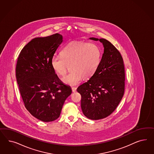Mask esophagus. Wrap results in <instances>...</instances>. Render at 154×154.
Masks as SVG:
<instances>
[{"instance_id": "1", "label": "esophagus", "mask_w": 154, "mask_h": 154, "mask_svg": "<svg viewBox=\"0 0 154 154\" xmlns=\"http://www.w3.org/2000/svg\"><path fill=\"white\" fill-rule=\"evenodd\" d=\"M72 91H73V92H75V91H76V90H77V88H75V87H73V88H72Z\"/></svg>"}]
</instances>
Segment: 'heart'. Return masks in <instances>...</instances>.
Returning a JSON list of instances; mask_svg holds the SVG:
<instances>
[{
	"label": "heart",
	"mask_w": 154,
	"mask_h": 154,
	"mask_svg": "<svg viewBox=\"0 0 154 154\" xmlns=\"http://www.w3.org/2000/svg\"><path fill=\"white\" fill-rule=\"evenodd\" d=\"M61 57L53 56L51 66L57 75L63 76L68 70V75L62 79L65 84L75 86L84 79L90 78L100 65L102 52L100 48L93 43L72 42L61 50Z\"/></svg>",
	"instance_id": "heart-1"
}]
</instances>
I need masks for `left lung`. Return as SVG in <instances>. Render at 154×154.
Listing matches in <instances>:
<instances>
[{
	"instance_id": "obj_1",
	"label": "left lung",
	"mask_w": 154,
	"mask_h": 154,
	"mask_svg": "<svg viewBox=\"0 0 154 154\" xmlns=\"http://www.w3.org/2000/svg\"><path fill=\"white\" fill-rule=\"evenodd\" d=\"M89 39L102 43L104 52L98 69L77 91L81 95L84 115L96 120L110 115L120 102L125 90V68L120 52L111 42L103 38Z\"/></svg>"
}]
</instances>
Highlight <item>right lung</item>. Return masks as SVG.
I'll list each match as a JSON object with an SVG mask.
<instances>
[{"mask_svg": "<svg viewBox=\"0 0 154 154\" xmlns=\"http://www.w3.org/2000/svg\"><path fill=\"white\" fill-rule=\"evenodd\" d=\"M63 42L58 33L35 38L19 55L16 77L25 107L33 116L50 122L60 116L70 86L63 84L51 66V59Z\"/></svg>", "mask_w": 154, "mask_h": 154, "instance_id": "add662e5", "label": "right lung"}]
</instances>
